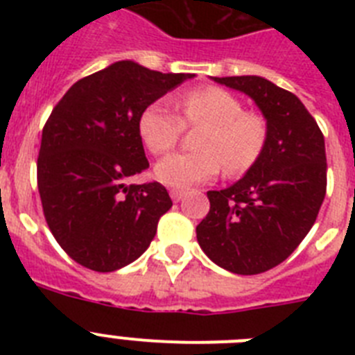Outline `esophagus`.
<instances>
[{
    "mask_svg": "<svg viewBox=\"0 0 355 355\" xmlns=\"http://www.w3.org/2000/svg\"><path fill=\"white\" fill-rule=\"evenodd\" d=\"M168 193H171V197L174 202H178V200H181L184 197V190H180V188H171V190H168Z\"/></svg>",
    "mask_w": 355,
    "mask_h": 355,
    "instance_id": "obj_1",
    "label": "esophagus"
}]
</instances>
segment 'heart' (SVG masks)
I'll return each instance as SVG.
<instances>
[{
    "instance_id": "1",
    "label": "heart",
    "mask_w": 355,
    "mask_h": 355,
    "mask_svg": "<svg viewBox=\"0 0 355 355\" xmlns=\"http://www.w3.org/2000/svg\"><path fill=\"white\" fill-rule=\"evenodd\" d=\"M181 117L165 99L150 103L139 117V133L153 155L175 146L183 122L202 124L192 153H174L159 159L156 180L175 188L211 181L224 165L229 174H241L258 162L265 149L268 128L261 115L243 112V105L227 90L206 87L183 94L178 101Z\"/></svg>"
}]
</instances>
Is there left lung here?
Instances as JSON below:
<instances>
[{
	"mask_svg": "<svg viewBox=\"0 0 355 355\" xmlns=\"http://www.w3.org/2000/svg\"><path fill=\"white\" fill-rule=\"evenodd\" d=\"M211 80L249 96L268 137L241 180L209 190V213L197 225V241L225 270L261 274L283 263L315 224L327 187L324 135L299 97L266 78Z\"/></svg>",
	"mask_w": 355,
	"mask_h": 355,
	"instance_id": "obj_1",
	"label": "left lung"
}]
</instances>
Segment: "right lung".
Masks as SVG:
<instances>
[{
    "mask_svg": "<svg viewBox=\"0 0 355 355\" xmlns=\"http://www.w3.org/2000/svg\"><path fill=\"white\" fill-rule=\"evenodd\" d=\"M193 76L121 60L76 81L53 108L42 130L37 183L53 236L76 263L114 272L150 245L172 200L156 181L128 183L149 167L139 117Z\"/></svg>",
    "mask_w": 355,
    "mask_h": 355,
    "instance_id": "right-lung-1",
    "label": "right lung"
}]
</instances>
